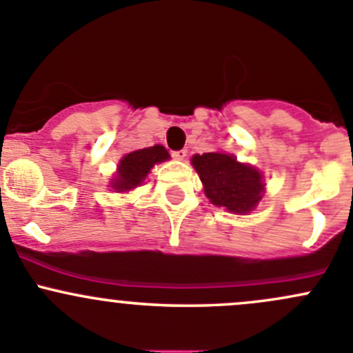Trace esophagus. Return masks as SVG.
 <instances>
[{
	"instance_id": "obj_1",
	"label": "esophagus",
	"mask_w": 353,
	"mask_h": 353,
	"mask_svg": "<svg viewBox=\"0 0 353 353\" xmlns=\"http://www.w3.org/2000/svg\"><path fill=\"white\" fill-rule=\"evenodd\" d=\"M186 155H188L186 148H183V150L172 152V157H174V159H177V160H184V159H186Z\"/></svg>"
}]
</instances>
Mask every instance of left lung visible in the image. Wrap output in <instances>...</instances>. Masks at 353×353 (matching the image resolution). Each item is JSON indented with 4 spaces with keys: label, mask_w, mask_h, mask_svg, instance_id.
<instances>
[{
    "label": "left lung",
    "mask_w": 353,
    "mask_h": 353,
    "mask_svg": "<svg viewBox=\"0 0 353 353\" xmlns=\"http://www.w3.org/2000/svg\"><path fill=\"white\" fill-rule=\"evenodd\" d=\"M191 163L198 170L205 194L213 205L244 215L263 198L261 174L251 165L237 162L234 155H194Z\"/></svg>",
    "instance_id": "1"
}]
</instances>
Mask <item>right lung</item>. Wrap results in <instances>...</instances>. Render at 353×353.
Here are the masks:
<instances>
[{"label":"right lung","mask_w":353,"mask_h":353,"mask_svg":"<svg viewBox=\"0 0 353 353\" xmlns=\"http://www.w3.org/2000/svg\"><path fill=\"white\" fill-rule=\"evenodd\" d=\"M167 159H169V154L162 145H155V147L124 155V159L119 162L116 179L112 181V188L119 191H128L140 186L152 167Z\"/></svg>","instance_id":"right-lung-1"}]
</instances>
